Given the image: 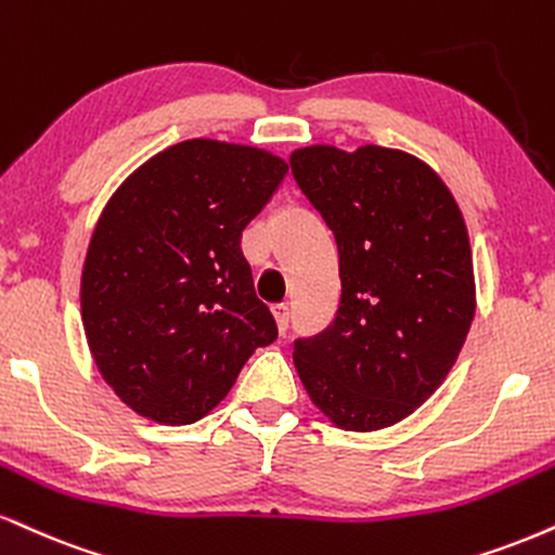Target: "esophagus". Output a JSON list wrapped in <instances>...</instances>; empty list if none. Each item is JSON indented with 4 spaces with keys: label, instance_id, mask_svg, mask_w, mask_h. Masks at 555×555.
I'll return each instance as SVG.
<instances>
[{
    "label": "esophagus",
    "instance_id": "34e87169",
    "mask_svg": "<svg viewBox=\"0 0 555 555\" xmlns=\"http://www.w3.org/2000/svg\"><path fill=\"white\" fill-rule=\"evenodd\" d=\"M271 312H273V318H276V325H279V331L286 333V328H289V318H292V312H289V305H286V302H279V305H273V307H271Z\"/></svg>",
    "mask_w": 555,
    "mask_h": 555
}]
</instances>
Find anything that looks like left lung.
<instances>
[{
  "label": "left lung",
  "mask_w": 555,
  "mask_h": 555,
  "mask_svg": "<svg viewBox=\"0 0 555 555\" xmlns=\"http://www.w3.org/2000/svg\"><path fill=\"white\" fill-rule=\"evenodd\" d=\"M289 165L336 237L341 276L333 323L295 341L297 375L336 426L385 429L442 385L470 331L463 214L429 165L398 150L318 144Z\"/></svg>",
  "instance_id": "left-lung-1"
}]
</instances>
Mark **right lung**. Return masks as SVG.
<instances>
[{
	"label": "right lung",
	"mask_w": 555,
	"mask_h": 555,
	"mask_svg": "<svg viewBox=\"0 0 555 555\" xmlns=\"http://www.w3.org/2000/svg\"><path fill=\"white\" fill-rule=\"evenodd\" d=\"M286 163L256 146L189 139L131 172L100 214L82 269V323L100 375L157 424H193L250 353L276 341L243 230Z\"/></svg>",
	"instance_id": "add662e5"
}]
</instances>
